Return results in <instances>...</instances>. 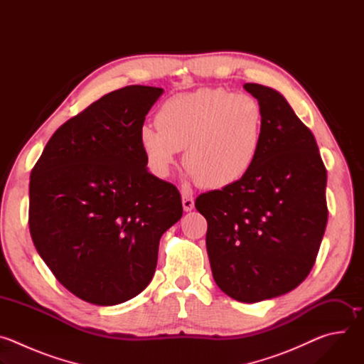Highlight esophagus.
<instances>
[{
    "instance_id": "obj_1",
    "label": "esophagus",
    "mask_w": 364,
    "mask_h": 364,
    "mask_svg": "<svg viewBox=\"0 0 364 364\" xmlns=\"http://www.w3.org/2000/svg\"><path fill=\"white\" fill-rule=\"evenodd\" d=\"M183 207L186 212H190L194 209V198L188 193H183Z\"/></svg>"
}]
</instances>
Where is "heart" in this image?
I'll return each mask as SVG.
<instances>
[{
    "label": "heart",
    "instance_id": "1",
    "mask_svg": "<svg viewBox=\"0 0 364 364\" xmlns=\"http://www.w3.org/2000/svg\"><path fill=\"white\" fill-rule=\"evenodd\" d=\"M155 124L157 128L139 129V145L154 176L168 177L184 148L190 177L205 188H225L240 181L257 160L264 109L252 95L205 87L167 99Z\"/></svg>",
    "mask_w": 364,
    "mask_h": 364
}]
</instances>
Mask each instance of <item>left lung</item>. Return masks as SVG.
Instances as JSON below:
<instances>
[{
    "label": "left lung",
    "mask_w": 364,
    "mask_h": 364,
    "mask_svg": "<svg viewBox=\"0 0 364 364\" xmlns=\"http://www.w3.org/2000/svg\"><path fill=\"white\" fill-rule=\"evenodd\" d=\"M243 87L264 109L257 160L240 181L200 194L196 209L207 220L218 287L257 302L292 291L313 269L328 219L327 170L313 132L279 92Z\"/></svg>",
    "instance_id": "8db88e82"
}]
</instances>
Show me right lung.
<instances>
[{
	"instance_id": "obj_1",
	"label": "right lung",
	"mask_w": 364,
	"mask_h": 364,
	"mask_svg": "<svg viewBox=\"0 0 364 364\" xmlns=\"http://www.w3.org/2000/svg\"><path fill=\"white\" fill-rule=\"evenodd\" d=\"M161 87L93 102L47 142L30 176L33 243L80 299L115 305L151 282L163 233L183 216L178 188L146 170L139 129Z\"/></svg>"
}]
</instances>
